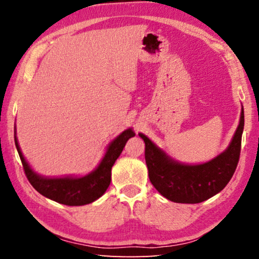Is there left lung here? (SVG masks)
Returning a JSON list of instances; mask_svg holds the SVG:
<instances>
[{
    "label": "left lung",
    "instance_id": "8db88e82",
    "mask_svg": "<svg viewBox=\"0 0 259 259\" xmlns=\"http://www.w3.org/2000/svg\"><path fill=\"white\" fill-rule=\"evenodd\" d=\"M243 126L242 107L230 145L216 157L199 164L174 160L147 136L139 134L145 143V160L153 186L165 199L177 203H200L216 195L229 184L238 165Z\"/></svg>",
    "mask_w": 259,
    "mask_h": 259
}]
</instances>
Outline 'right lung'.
Segmentation results:
<instances>
[{"mask_svg":"<svg viewBox=\"0 0 259 259\" xmlns=\"http://www.w3.org/2000/svg\"><path fill=\"white\" fill-rule=\"evenodd\" d=\"M133 128L121 133L108 144L97 168L84 176L45 177L34 171L26 161L17 139L15 131V144L23 163L26 177L40 194L56 202L66 205H84L94 202L102 196L111 184L112 166L123 151L129 138L134 137Z\"/></svg>","mask_w":259,"mask_h":259,"instance_id":"right-lung-1","label":"right lung"}]
</instances>
